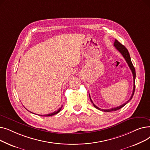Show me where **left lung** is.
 I'll return each mask as SVG.
<instances>
[{
	"label": "left lung",
	"instance_id": "obj_1",
	"mask_svg": "<svg viewBox=\"0 0 150 150\" xmlns=\"http://www.w3.org/2000/svg\"><path fill=\"white\" fill-rule=\"evenodd\" d=\"M114 45L116 49L119 51L122 54V56L124 57L125 59L126 60V61H127V62L128 63V64L131 70V72L132 73V75H133V80H134V87H133V91H132V95L131 96V98L126 102V103H125L124 104L119 106H117L116 108H111V109H101L99 108H98L97 106H96L95 105H94L93 103V102L91 98V97H90V95H89V98H90V100L91 101L92 103H93V105L94 106V107H95L96 108H97V109H99L100 110V111H104V112H111V111H117V110L118 109H120V108H123L125 105H127L128 102L132 99L133 96H134V91H135V80H136V70H135V68L134 67L132 63L131 62V57H130V55H129V53L127 50V49L126 48V47L123 45L121 43H120L119 41H118L117 39H115V41H114Z\"/></svg>",
	"mask_w": 150,
	"mask_h": 150
}]
</instances>
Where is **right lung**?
<instances>
[{
	"mask_svg": "<svg viewBox=\"0 0 150 150\" xmlns=\"http://www.w3.org/2000/svg\"><path fill=\"white\" fill-rule=\"evenodd\" d=\"M62 106L61 107V108H59L57 111H54V112H52V113H51V114H46V115H39L40 116H42V117H48V116H52V115H55V114H58L60 111H61V108H62ZM31 113H33V112H31Z\"/></svg>",
	"mask_w": 150,
	"mask_h": 150,
	"instance_id": "obj_1",
	"label": "right lung"
}]
</instances>
